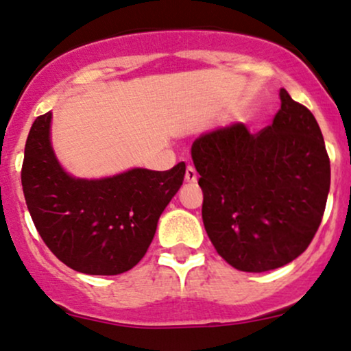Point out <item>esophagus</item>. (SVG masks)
Listing matches in <instances>:
<instances>
[{"instance_id":"1","label":"esophagus","mask_w":351,"mask_h":351,"mask_svg":"<svg viewBox=\"0 0 351 351\" xmlns=\"http://www.w3.org/2000/svg\"><path fill=\"white\" fill-rule=\"evenodd\" d=\"M197 171H195V167H192V166H187V169H185V180H187V182H197Z\"/></svg>"}]
</instances>
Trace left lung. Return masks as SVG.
Here are the masks:
<instances>
[{"label": "left lung", "instance_id": "8db88e82", "mask_svg": "<svg viewBox=\"0 0 351 351\" xmlns=\"http://www.w3.org/2000/svg\"><path fill=\"white\" fill-rule=\"evenodd\" d=\"M279 98L273 125L259 133L238 123L192 144L210 241L228 265L246 273L276 269L302 254L319 230L330 189L319 123L284 88Z\"/></svg>", "mask_w": 351, "mask_h": 351}]
</instances>
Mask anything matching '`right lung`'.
Wrapping results in <instances>:
<instances>
[{
	"label": "right lung",
	"instance_id": "right-lung-1",
	"mask_svg": "<svg viewBox=\"0 0 351 351\" xmlns=\"http://www.w3.org/2000/svg\"><path fill=\"white\" fill-rule=\"evenodd\" d=\"M51 113L29 131L21 169L27 210L47 248L78 273L113 276L141 261L164 208L182 185L185 164L131 171L108 179H73L49 139Z\"/></svg>",
	"mask_w": 351,
	"mask_h": 351
}]
</instances>
